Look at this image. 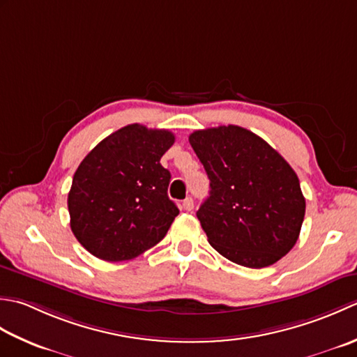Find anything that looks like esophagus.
<instances>
[{
  "label": "esophagus",
  "instance_id": "34e87169",
  "mask_svg": "<svg viewBox=\"0 0 357 357\" xmlns=\"http://www.w3.org/2000/svg\"><path fill=\"white\" fill-rule=\"evenodd\" d=\"M181 206H183L185 211H192V208H194V200H192L191 197H186V199L183 200V203H181Z\"/></svg>",
  "mask_w": 357,
  "mask_h": 357
}]
</instances>
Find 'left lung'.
Listing matches in <instances>:
<instances>
[{"mask_svg":"<svg viewBox=\"0 0 357 357\" xmlns=\"http://www.w3.org/2000/svg\"><path fill=\"white\" fill-rule=\"evenodd\" d=\"M189 143L211 181L209 197L197 211L209 245L248 268L287 256L305 217L299 178L287 160L234 125L194 130Z\"/></svg>","mask_w":357,"mask_h":357,"instance_id":"1","label":"left lung"}]
</instances>
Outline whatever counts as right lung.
<instances>
[{"label": "right lung", "instance_id": "add662e5", "mask_svg": "<svg viewBox=\"0 0 357 357\" xmlns=\"http://www.w3.org/2000/svg\"><path fill=\"white\" fill-rule=\"evenodd\" d=\"M176 137L128 125L101 140L77 168L68 195L70 229L92 256L123 261L155 246L178 215L160 165Z\"/></svg>", "mask_w": 357, "mask_h": 357}]
</instances>
